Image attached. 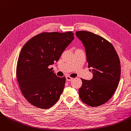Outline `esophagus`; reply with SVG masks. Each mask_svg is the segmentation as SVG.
I'll list each match as a JSON object with an SVG mask.
<instances>
[{
    "label": "esophagus",
    "instance_id": "34e87169",
    "mask_svg": "<svg viewBox=\"0 0 131 131\" xmlns=\"http://www.w3.org/2000/svg\"><path fill=\"white\" fill-rule=\"evenodd\" d=\"M66 80L67 81H71L73 79V78H71V77H70L69 76H67L66 77Z\"/></svg>",
    "mask_w": 131,
    "mask_h": 131
}]
</instances>
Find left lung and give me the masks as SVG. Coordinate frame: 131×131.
I'll return each instance as SVG.
<instances>
[{"label":"left lung","instance_id":"left-lung-1","mask_svg":"<svg viewBox=\"0 0 131 131\" xmlns=\"http://www.w3.org/2000/svg\"><path fill=\"white\" fill-rule=\"evenodd\" d=\"M86 51L88 67L93 75L91 80L81 79L79 96L85 104L98 107L111 99L117 88L121 77V63L113 45L91 32H76Z\"/></svg>","mask_w":131,"mask_h":131}]
</instances>
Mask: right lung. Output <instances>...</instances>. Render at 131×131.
I'll use <instances>...</instances> for the list:
<instances>
[{"mask_svg": "<svg viewBox=\"0 0 131 131\" xmlns=\"http://www.w3.org/2000/svg\"><path fill=\"white\" fill-rule=\"evenodd\" d=\"M74 38L71 31L42 32L23 47L17 60L16 77L22 93L33 106L49 109L59 100L66 78L57 77L48 67L59 60Z\"/></svg>", "mask_w": 131, "mask_h": 131, "instance_id": "add662e5", "label": "right lung"}]
</instances>
